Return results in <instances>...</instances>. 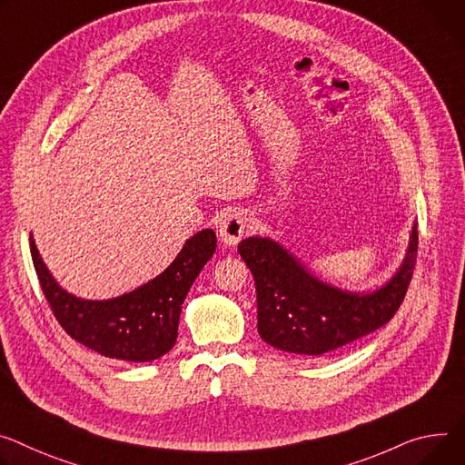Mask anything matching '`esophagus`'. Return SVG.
Wrapping results in <instances>:
<instances>
[{
	"label": "esophagus",
	"instance_id": "obj_1",
	"mask_svg": "<svg viewBox=\"0 0 465 465\" xmlns=\"http://www.w3.org/2000/svg\"><path fill=\"white\" fill-rule=\"evenodd\" d=\"M250 230L252 223L244 211H233V213L223 219L219 226V237L226 246H235Z\"/></svg>",
	"mask_w": 465,
	"mask_h": 465
}]
</instances>
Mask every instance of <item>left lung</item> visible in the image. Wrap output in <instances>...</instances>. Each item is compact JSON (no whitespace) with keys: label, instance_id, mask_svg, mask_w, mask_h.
Returning a JSON list of instances; mask_svg holds the SVG:
<instances>
[{"label":"left lung","instance_id":"1","mask_svg":"<svg viewBox=\"0 0 465 465\" xmlns=\"http://www.w3.org/2000/svg\"><path fill=\"white\" fill-rule=\"evenodd\" d=\"M417 223L395 276L372 292H349L321 282L269 237H248L239 254L254 274L258 331L271 347L321 356L378 330L401 308L417 258Z\"/></svg>","mask_w":465,"mask_h":465}]
</instances>
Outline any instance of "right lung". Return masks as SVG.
I'll list each match as a JSON object with an SVG mask.
<instances>
[{
	"label": "right lung",
	"mask_w": 465,
	"mask_h": 465,
	"mask_svg": "<svg viewBox=\"0 0 465 465\" xmlns=\"http://www.w3.org/2000/svg\"><path fill=\"white\" fill-rule=\"evenodd\" d=\"M31 258L42 292L64 331L94 352L122 361H152L176 345L182 304L215 254L217 235L202 230L183 244L159 276L111 301H83L66 292L50 274L29 235Z\"/></svg>",
	"instance_id": "right-lung-1"
}]
</instances>
